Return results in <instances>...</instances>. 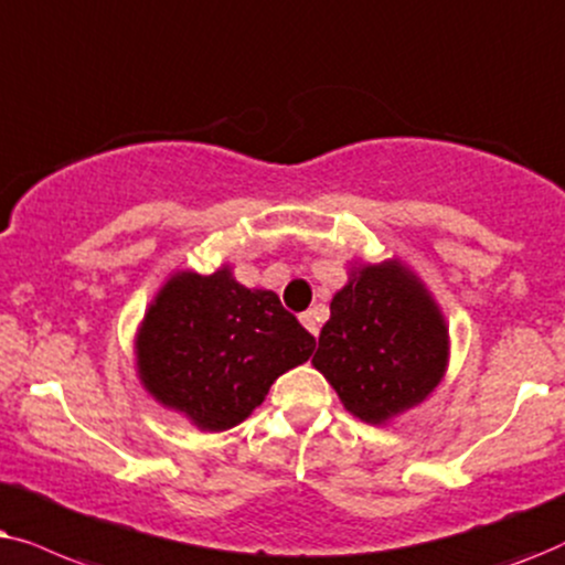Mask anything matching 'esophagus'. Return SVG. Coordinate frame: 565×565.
<instances>
[{
	"label": "esophagus",
	"instance_id": "esophagus-1",
	"mask_svg": "<svg viewBox=\"0 0 565 565\" xmlns=\"http://www.w3.org/2000/svg\"><path fill=\"white\" fill-rule=\"evenodd\" d=\"M299 322H302V326L310 330V333L318 338V333H320V326H318V318H315V312L310 310V312H302L299 315Z\"/></svg>",
	"mask_w": 565,
	"mask_h": 565
}]
</instances>
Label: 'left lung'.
Segmentation results:
<instances>
[{"label": "left lung", "instance_id": "8db88e82", "mask_svg": "<svg viewBox=\"0 0 565 565\" xmlns=\"http://www.w3.org/2000/svg\"><path fill=\"white\" fill-rule=\"evenodd\" d=\"M330 302L315 370L345 411L366 420L413 408L447 370V326L424 284L401 263L361 266Z\"/></svg>", "mask_w": 565, "mask_h": 565}]
</instances>
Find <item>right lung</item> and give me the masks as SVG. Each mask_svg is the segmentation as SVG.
<instances>
[{
    "label": "right lung",
    "mask_w": 565,
    "mask_h": 565,
    "mask_svg": "<svg viewBox=\"0 0 565 565\" xmlns=\"http://www.w3.org/2000/svg\"><path fill=\"white\" fill-rule=\"evenodd\" d=\"M315 335L274 291L245 289L230 268L175 274L141 322L145 387L204 431H227L258 408L278 374L305 364Z\"/></svg>",
    "instance_id": "1"
}]
</instances>
